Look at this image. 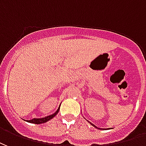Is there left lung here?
<instances>
[{"label":"left lung","instance_id":"left-lung-1","mask_svg":"<svg viewBox=\"0 0 146 146\" xmlns=\"http://www.w3.org/2000/svg\"><path fill=\"white\" fill-rule=\"evenodd\" d=\"M88 122H89V124H91V125H92V126H93V127H95L96 128H98V129H100V130H102V129H105V128H100V127H96V126L95 124H92V123H91V122H90V121H88ZM107 129H109V128H107Z\"/></svg>","mask_w":146,"mask_h":146}]
</instances>
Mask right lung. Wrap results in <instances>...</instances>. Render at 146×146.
Instances as JSON below:
<instances>
[{
    "label": "right lung",
    "mask_w": 146,
    "mask_h": 146,
    "mask_svg": "<svg viewBox=\"0 0 146 146\" xmlns=\"http://www.w3.org/2000/svg\"><path fill=\"white\" fill-rule=\"evenodd\" d=\"M59 110H60V106H59V107H58V109L56 110V112L54 113H53V114H51V115L46 116V117H45L33 118V119H32V120H29V121H27V122H29V123H33V124H43V123H46V122H47V121H49L50 120H51L52 118H54V117L58 113Z\"/></svg>",
    "instance_id": "obj_1"
}]
</instances>
